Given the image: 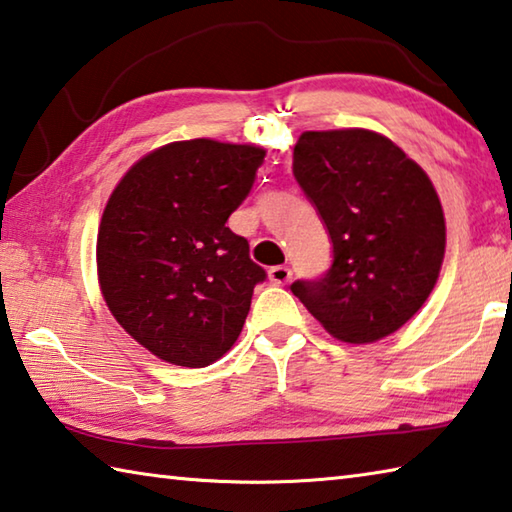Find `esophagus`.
I'll use <instances>...</instances> for the list:
<instances>
[{
  "label": "esophagus",
  "mask_w": 512,
  "mask_h": 512,
  "mask_svg": "<svg viewBox=\"0 0 512 512\" xmlns=\"http://www.w3.org/2000/svg\"><path fill=\"white\" fill-rule=\"evenodd\" d=\"M290 279H292V270L288 265H276L270 270V281L276 283V285L290 283Z\"/></svg>",
  "instance_id": "34e87169"
}]
</instances>
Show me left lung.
Returning a JSON list of instances; mask_svg holds the SVG:
<instances>
[{
	"mask_svg": "<svg viewBox=\"0 0 512 512\" xmlns=\"http://www.w3.org/2000/svg\"><path fill=\"white\" fill-rule=\"evenodd\" d=\"M292 170L333 240V265L290 290L330 335L371 344L423 308L445 256L432 179L378 132H303Z\"/></svg>",
	"mask_w": 512,
	"mask_h": 512,
	"instance_id": "obj_1",
	"label": "left lung"
}]
</instances>
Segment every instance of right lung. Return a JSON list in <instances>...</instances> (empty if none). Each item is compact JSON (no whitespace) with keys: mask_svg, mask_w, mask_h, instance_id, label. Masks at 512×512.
<instances>
[{"mask_svg":"<svg viewBox=\"0 0 512 512\" xmlns=\"http://www.w3.org/2000/svg\"><path fill=\"white\" fill-rule=\"evenodd\" d=\"M265 150L175 141L134 164L107 200L96 265L125 333L159 360L202 369L236 342L265 270L229 227Z\"/></svg>","mask_w":512,"mask_h":512,"instance_id":"obj_1","label":"right lung"}]
</instances>
